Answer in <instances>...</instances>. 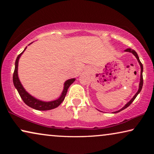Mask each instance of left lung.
Here are the masks:
<instances>
[{
  "instance_id": "1",
  "label": "left lung",
  "mask_w": 154,
  "mask_h": 154,
  "mask_svg": "<svg viewBox=\"0 0 154 154\" xmlns=\"http://www.w3.org/2000/svg\"><path fill=\"white\" fill-rule=\"evenodd\" d=\"M125 51H127V52H130V53H132V54H133V55L136 57V58L137 59V60H138V62H139V64H140V83H139V90H138V91H137V92L135 94V95L133 96V98H132L131 100H130L128 103H127L126 105H125V106H124L123 107H122L121 109H119V110H118V111H115V112H113L114 113H119V112H120L121 111H122V110H124V109H126L128 106H129L130 105H131V103L133 102V101L134 100V99L136 98V97L137 96V95L139 94L140 92V91H141V90H142V88H143V64H142V63L141 62H140V60H139V56H138V54H137V53L136 51H135L134 50H133V49H130V48H128V49H126V50H124Z\"/></svg>"
}]
</instances>
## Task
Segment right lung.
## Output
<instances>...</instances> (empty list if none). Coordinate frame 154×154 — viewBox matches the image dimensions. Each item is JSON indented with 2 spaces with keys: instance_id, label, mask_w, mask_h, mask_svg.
I'll list each match as a JSON object with an SVG mask.
<instances>
[{
  "instance_id": "right-lung-1",
  "label": "right lung",
  "mask_w": 154,
  "mask_h": 154,
  "mask_svg": "<svg viewBox=\"0 0 154 154\" xmlns=\"http://www.w3.org/2000/svg\"><path fill=\"white\" fill-rule=\"evenodd\" d=\"M31 43H30L29 45H30ZM26 48L27 47H26L25 49H24V51H23L20 55H18V56L16 58V60H15V70H14V75H13V82H14V85L15 88L17 89V92L20 96V97L22 98V99L25 103L26 105H27L28 106H30L31 108L36 109V110H38V111H47V110H51V109L58 107V106L60 105L62 102H63L65 96H66V94L67 93V90L70 87V85H71L75 81V78L68 79L64 82V89L62 90L61 95L58 99H56V100L46 102V101L41 100L39 99H37L35 97H34V96L30 95V94L24 89V88L23 87L22 84L20 82L19 77H18V72H17L18 62H19V60L21 56L22 55V54L24 53V51L26 49Z\"/></svg>"
}]
</instances>
